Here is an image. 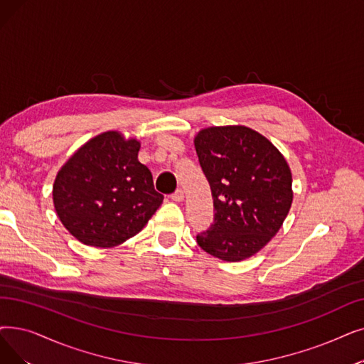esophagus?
I'll return each instance as SVG.
<instances>
[{
    "instance_id": "34e87169",
    "label": "esophagus",
    "mask_w": 364,
    "mask_h": 364,
    "mask_svg": "<svg viewBox=\"0 0 364 364\" xmlns=\"http://www.w3.org/2000/svg\"><path fill=\"white\" fill-rule=\"evenodd\" d=\"M171 199L176 200V202H181L184 199V192L181 191V188H178V191L176 193L171 195Z\"/></svg>"
}]
</instances>
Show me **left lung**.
Here are the masks:
<instances>
[{
    "instance_id": "8db88e82",
    "label": "left lung",
    "mask_w": 364,
    "mask_h": 364,
    "mask_svg": "<svg viewBox=\"0 0 364 364\" xmlns=\"http://www.w3.org/2000/svg\"><path fill=\"white\" fill-rule=\"evenodd\" d=\"M195 149L214 200V225L196 236L208 255L241 262L269 242L291 202V171L269 139L247 126H211Z\"/></svg>"
}]
</instances>
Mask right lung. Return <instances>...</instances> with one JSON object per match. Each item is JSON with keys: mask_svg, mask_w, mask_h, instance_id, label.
I'll use <instances>...</instances> for the list:
<instances>
[{"mask_svg": "<svg viewBox=\"0 0 364 364\" xmlns=\"http://www.w3.org/2000/svg\"><path fill=\"white\" fill-rule=\"evenodd\" d=\"M139 141L119 131L90 138L55 178L53 205L60 223L85 245L112 248L141 232L164 196L138 161Z\"/></svg>", "mask_w": 364, "mask_h": 364, "instance_id": "obj_1", "label": "right lung"}]
</instances>
